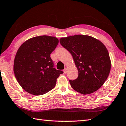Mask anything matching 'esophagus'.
Listing matches in <instances>:
<instances>
[{
  "mask_svg": "<svg viewBox=\"0 0 126 126\" xmlns=\"http://www.w3.org/2000/svg\"><path fill=\"white\" fill-rule=\"evenodd\" d=\"M67 68H64V70H63V72H64V73H67Z\"/></svg>",
  "mask_w": 126,
  "mask_h": 126,
  "instance_id": "1",
  "label": "esophagus"
}]
</instances>
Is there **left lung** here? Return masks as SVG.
<instances>
[{
    "label": "left lung",
    "mask_w": 126,
    "mask_h": 126,
    "mask_svg": "<svg viewBox=\"0 0 126 126\" xmlns=\"http://www.w3.org/2000/svg\"><path fill=\"white\" fill-rule=\"evenodd\" d=\"M72 55L78 71L77 79L69 80L72 88L82 94L96 91L104 84L111 69V61L105 46L94 38L75 35L60 39Z\"/></svg>",
    "instance_id": "left-lung-1"
}]
</instances>
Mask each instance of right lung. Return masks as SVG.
<instances>
[{
  "label": "right lung",
  "mask_w": 126,
  "mask_h": 126,
  "mask_svg": "<svg viewBox=\"0 0 126 126\" xmlns=\"http://www.w3.org/2000/svg\"><path fill=\"white\" fill-rule=\"evenodd\" d=\"M59 43L56 37L42 35L26 41L16 53L14 72L21 87L29 93L41 95L55 87L62 71L54 68L50 54Z\"/></svg>",
  "instance_id": "right-lung-1"
}]
</instances>
